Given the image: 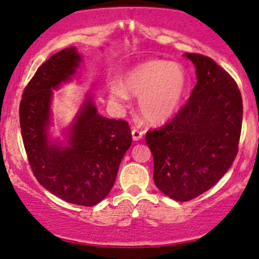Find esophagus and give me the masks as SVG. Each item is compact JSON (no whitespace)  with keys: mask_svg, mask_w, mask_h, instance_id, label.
<instances>
[{"mask_svg":"<svg viewBox=\"0 0 259 259\" xmlns=\"http://www.w3.org/2000/svg\"><path fill=\"white\" fill-rule=\"evenodd\" d=\"M132 135H133L134 141H139V140H141L142 136H144V133L140 132V130H138V129H133Z\"/></svg>","mask_w":259,"mask_h":259,"instance_id":"34e87169","label":"esophagus"}]
</instances>
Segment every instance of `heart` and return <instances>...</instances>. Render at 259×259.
<instances>
[{"label": "heart", "instance_id": "1", "mask_svg": "<svg viewBox=\"0 0 259 259\" xmlns=\"http://www.w3.org/2000/svg\"><path fill=\"white\" fill-rule=\"evenodd\" d=\"M187 90V74L179 63L151 59L123 74L120 84H109V99L117 103L139 97V111L151 124H162L179 112Z\"/></svg>", "mask_w": 259, "mask_h": 259}]
</instances>
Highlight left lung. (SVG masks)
<instances>
[{
    "label": "left lung",
    "mask_w": 259,
    "mask_h": 259,
    "mask_svg": "<svg viewBox=\"0 0 259 259\" xmlns=\"http://www.w3.org/2000/svg\"><path fill=\"white\" fill-rule=\"evenodd\" d=\"M184 56L197 78L189 102L145 139L153 156L154 184L179 202L202 195L224 177L237 154L242 124V99L234 79L213 59Z\"/></svg>",
    "instance_id": "left-lung-1"
}]
</instances>
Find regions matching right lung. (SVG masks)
Returning <instances> with one entry per match:
<instances>
[{
    "label": "right lung",
    "instance_id": "obj_1",
    "mask_svg": "<svg viewBox=\"0 0 259 259\" xmlns=\"http://www.w3.org/2000/svg\"><path fill=\"white\" fill-rule=\"evenodd\" d=\"M82 61L76 47L70 46L38 67L23 92L19 117L26 154L38 183L61 200L90 207L112 190L133 139L126 121L100 114L90 91L85 92L61 136L52 135L53 91L76 78Z\"/></svg>",
    "mask_w": 259,
    "mask_h": 259
}]
</instances>
